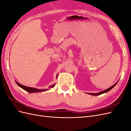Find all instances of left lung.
I'll return each instance as SVG.
<instances>
[{"label": "left lung", "instance_id": "8db88e82", "mask_svg": "<svg viewBox=\"0 0 131 131\" xmlns=\"http://www.w3.org/2000/svg\"><path fill=\"white\" fill-rule=\"evenodd\" d=\"M117 82H118V81H117ZM117 82H116L115 83V84L114 85H113L112 86H111L110 88H108V89H106V90H104V91H101V92H98V93H89V94H90V95H92V96H98V95L102 94H103V93H106V92H108V91H109L110 90H112V89L114 88V87L117 84Z\"/></svg>", "mask_w": 131, "mask_h": 131}]
</instances>
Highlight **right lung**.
<instances>
[{
  "instance_id": "1",
  "label": "right lung",
  "mask_w": 131,
  "mask_h": 131,
  "mask_svg": "<svg viewBox=\"0 0 131 131\" xmlns=\"http://www.w3.org/2000/svg\"><path fill=\"white\" fill-rule=\"evenodd\" d=\"M57 76H58V74H57V75H56V78H57ZM15 82L18 85V86H19L21 88H22V89L25 90L26 91H27V92H28V93L43 92V91H47V90H50V89L53 88V87L55 86V85H56V84H53L52 85H51V86L49 87V89H36V88H30V87H28V86H24V85H21V84H19V83H18V82L16 81H15Z\"/></svg>"
}]
</instances>
